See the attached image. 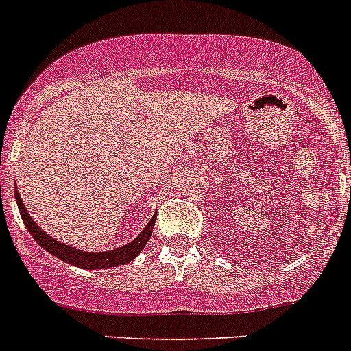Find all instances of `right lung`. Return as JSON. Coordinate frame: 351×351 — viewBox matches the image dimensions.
<instances>
[{
    "label": "right lung",
    "mask_w": 351,
    "mask_h": 351,
    "mask_svg": "<svg viewBox=\"0 0 351 351\" xmlns=\"http://www.w3.org/2000/svg\"><path fill=\"white\" fill-rule=\"evenodd\" d=\"M15 200H17L19 212H21V217L24 221L25 228L31 233L34 240L38 242V245L43 247L47 252H50L51 256L59 257L64 263L73 266H78V268L85 269H104V268H117V266L128 265L130 261H134L137 256H139L141 250L146 247L147 240L151 239V233H153L154 221H156V214L149 219V223L146 224L143 231L137 234L136 239L132 240L130 243H125L123 247H118V249L112 250H104V252H86V250L75 249V247L66 245V243L59 242V240L51 239L50 234L45 233L34 219L29 215L27 208L22 204V198L19 195V191L15 189Z\"/></svg>",
    "instance_id": "right-lung-1"
}]
</instances>
